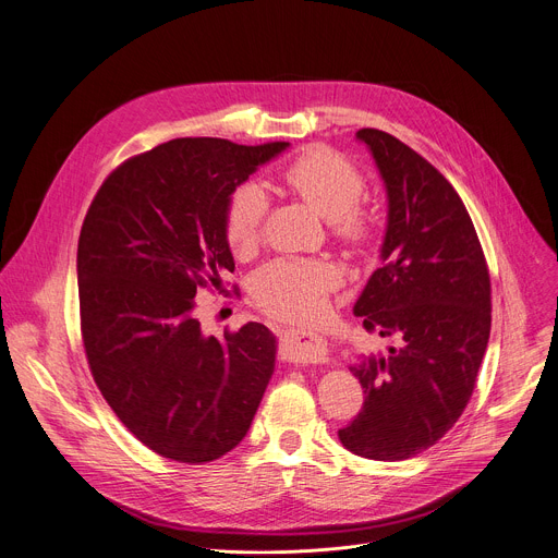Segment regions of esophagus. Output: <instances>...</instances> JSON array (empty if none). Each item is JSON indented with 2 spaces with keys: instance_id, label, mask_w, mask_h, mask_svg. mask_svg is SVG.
<instances>
[{
  "instance_id": "1",
  "label": "esophagus",
  "mask_w": 558,
  "mask_h": 558,
  "mask_svg": "<svg viewBox=\"0 0 558 558\" xmlns=\"http://www.w3.org/2000/svg\"><path fill=\"white\" fill-rule=\"evenodd\" d=\"M280 359L293 365H318L325 361V342L310 331H289L280 338Z\"/></svg>"
}]
</instances>
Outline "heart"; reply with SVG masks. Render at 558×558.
Masks as SVG:
<instances>
[{"mask_svg":"<svg viewBox=\"0 0 558 558\" xmlns=\"http://www.w3.org/2000/svg\"><path fill=\"white\" fill-rule=\"evenodd\" d=\"M284 182L329 220L331 233L363 246L374 235L372 216L359 205L367 182L363 171L331 148H310L282 173ZM269 197L256 182L240 184L225 211V240L235 256H248L263 238ZM340 282V269L325 258L280 256L253 276V298L258 307L276 318L305 320L318 314L327 293Z\"/></svg>","mask_w":558,"mask_h":558,"instance_id":"obj_1","label":"heart"}]
</instances>
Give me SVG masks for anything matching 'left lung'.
Segmentation results:
<instances>
[{
  "instance_id": "obj_1",
  "label": "left lung",
  "mask_w": 558,
  "mask_h": 558,
  "mask_svg": "<svg viewBox=\"0 0 558 558\" xmlns=\"http://www.w3.org/2000/svg\"><path fill=\"white\" fill-rule=\"evenodd\" d=\"M387 186L383 267L353 314L396 336L387 359L351 367L363 385L361 414L338 429L344 449L372 461H404L461 418L476 387L489 327V269L474 222L447 178L398 137L361 129Z\"/></svg>"
}]
</instances>
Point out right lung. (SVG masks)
Returning <instances> with one entry per match:
<instances>
[{"label": "right lung", "mask_w": 558, "mask_h": 558, "mask_svg": "<svg viewBox=\"0 0 558 558\" xmlns=\"http://www.w3.org/2000/svg\"><path fill=\"white\" fill-rule=\"evenodd\" d=\"M289 142L178 137L97 189L77 242L88 369L122 425L162 459L202 465L248 432L276 363L260 323L202 333L195 295L233 271L231 193Z\"/></svg>", "instance_id": "obj_1"}]
</instances>
